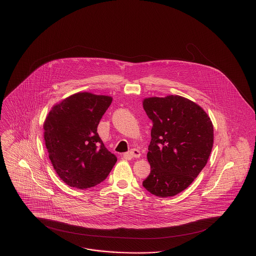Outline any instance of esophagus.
Returning <instances> with one entry per match:
<instances>
[{
    "instance_id": "esophagus-1",
    "label": "esophagus",
    "mask_w": 256,
    "mask_h": 256,
    "mask_svg": "<svg viewBox=\"0 0 256 256\" xmlns=\"http://www.w3.org/2000/svg\"><path fill=\"white\" fill-rule=\"evenodd\" d=\"M124 158H139L141 156V154H140V150H137V148H132V150L128 152L126 154H124Z\"/></svg>"
}]
</instances>
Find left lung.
Returning <instances> with one entry per match:
<instances>
[{
	"instance_id": "1",
	"label": "left lung",
	"mask_w": 256,
	"mask_h": 256,
	"mask_svg": "<svg viewBox=\"0 0 256 256\" xmlns=\"http://www.w3.org/2000/svg\"><path fill=\"white\" fill-rule=\"evenodd\" d=\"M143 108L152 121L146 154L150 172L143 186L160 198L176 196L206 165L213 146V124L200 106L178 95L146 98Z\"/></svg>"
}]
</instances>
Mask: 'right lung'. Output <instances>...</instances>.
<instances>
[{"label":"right lung","instance_id":"1","mask_svg":"<svg viewBox=\"0 0 256 256\" xmlns=\"http://www.w3.org/2000/svg\"><path fill=\"white\" fill-rule=\"evenodd\" d=\"M112 98L80 92L54 106L44 122V139L54 169L71 187L86 189L104 182L117 158L97 132Z\"/></svg>","mask_w":256,"mask_h":256}]
</instances>
